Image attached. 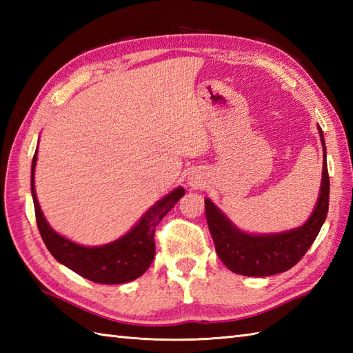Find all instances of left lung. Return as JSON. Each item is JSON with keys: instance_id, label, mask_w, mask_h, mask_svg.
Here are the masks:
<instances>
[{"instance_id": "left-lung-1", "label": "left lung", "mask_w": 353, "mask_h": 353, "mask_svg": "<svg viewBox=\"0 0 353 353\" xmlns=\"http://www.w3.org/2000/svg\"><path fill=\"white\" fill-rule=\"evenodd\" d=\"M317 129L323 147L321 185L316 208L302 226L279 234H249L236 228L220 208H216L209 199H205L206 221L215 243L216 254L230 272L252 277L283 273L303 258L317 238L329 208L326 144L320 125H317Z\"/></svg>"}]
</instances>
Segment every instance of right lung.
Segmentation results:
<instances>
[{
    "label": "right lung",
    "instance_id": "1",
    "mask_svg": "<svg viewBox=\"0 0 353 353\" xmlns=\"http://www.w3.org/2000/svg\"><path fill=\"white\" fill-rule=\"evenodd\" d=\"M37 148L32 162V197L36 223L45 245L57 262L95 283H125L147 272L154 258V230L179 199L185 196L182 186L157 200L134 226L118 239L103 245H81L62 236L45 219L34 190V168Z\"/></svg>",
    "mask_w": 353,
    "mask_h": 353
}]
</instances>
